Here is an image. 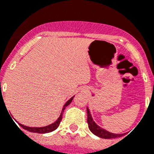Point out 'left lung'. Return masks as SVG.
I'll use <instances>...</instances> for the list:
<instances>
[{
	"instance_id": "8db88e82",
	"label": "left lung",
	"mask_w": 154,
	"mask_h": 154,
	"mask_svg": "<svg viewBox=\"0 0 154 154\" xmlns=\"http://www.w3.org/2000/svg\"><path fill=\"white\" fill-rule=\"evenodd\" d=\"M86 112H87V124L89 126V129L92 132L93 134L97 135V137L101 138H119V137L122 136L123 134H115V133H112V132L108 131L107 130H105L104 128H101L100 126L97 125L94 122V120H93L92 116L91 114V111L88 109V107L86 108Z\"/></svg>"
}]
</instances>
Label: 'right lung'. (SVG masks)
<instances>
[{
	"label": "right lung",
	"instance_id": "add662e5",
	"mask_svg": "<svg viewBox=\"0 0 154 154\" xmlns=\"http://www.w3.org/2000/svg\"><path fill=\"white\" fill-rule=\"evenodd\" d=\"M74 97L75 96H73V97H71V98H70L69 100H68V101H67L65 104H64V105L63 106V109H62L61 113H60V116L58 117V119H57V120H56L54 123H53V124H49V125L45 126V127H40V128H31V127L24 126L21 124H20V127H22V128H23V129H25V130L28 131H30V132H34V133L45 134V133H49V132L53 131H55L56 129H57V128L59 127L60 123V121L62 120V117H63V112H64V109H65V108L67 107V106H68V105L71 104V102L72 101V100H73Z\"/></svg>",
	"mask_w": 154,
	"mask_h": 154
}]
</instances>
